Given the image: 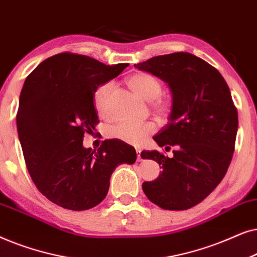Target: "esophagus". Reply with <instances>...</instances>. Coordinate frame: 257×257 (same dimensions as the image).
<instances>
[{
    "label": "esophagus",
    "instance_id": "34e87169",
    "mask_svg": "<svg viewBox=\"0 0 257 257\" xmlns=\"http://www.w3.org/2000/svg\"><path fill=\"white\" fill-rule=\"evenodd\" d=\"M136 153H138V160L142 161V155H141V149H136Z\"/></svg>",
    "mask_w": 257,
    "mask_h": 257
}]
</instances>
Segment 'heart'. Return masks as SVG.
<instances>
[{
    "instance_id": "b5f03b06",
    "label": "heart",
    "mask_w": 257,
    "mask_h": 257,
    "mask_svg": "<svg viewBox=\"0 0 257 257\" xmlns=\"http://www.w3.org/2000/svg\"><path fill=\"white\" fill-rule=\"evenodd\" d=\"M126 84L136 95L146 101H153V110L160 116L168 115L170 103L168 101L159 98L162 94V82L160 78L148 73H136L126 80ZM111 82L101 84L94 93V105L98 114H105V101L109 91L111 90ZM156 125L152 121L146 122H118L108 126L105 134L109 139L138 146L147 136L155 132Z\"/></svg>"
}]
</instances>
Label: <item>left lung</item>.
Wrapping results in <instances>:
<instances>
[{"label":"left lung","mask_w":257,"mask_h":257,"mask_svg":"<svg viewBox=\"0 0 257 257\" xmlns=\"http://www.w3.org/2000/svg\"><path fill=\"white\" fill-rule=\"evenodd\" d=\"M134 66L168 83L172 112L154 140L166 150L176 147L173 157L157 150L141 153L162 168L142 189L162 209H189L217 187L232 159L238 117L230 90L217 69L189 53L161 55Z\"/></svg>","instance_id":"8db88e82"}]
</instances>
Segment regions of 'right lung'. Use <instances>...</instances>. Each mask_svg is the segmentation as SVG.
<instances>
[{"label":"right lung","instance_id":"1","mask_svg":"<svg viewBox=\"0 0 257 257\" xmlns=\"http://www.w3.org/2000/svg\"><path fill=\"white\" fill-rule=\"evenodd\" d=\"M126 67L61 53L26 78L16 116L20 143L36 188L57 206L76 211L97 206L116 167L136 161L135 149L118 140H105L97 150L83 147L84 134L98 123L95 90Z\"/></svg>","mask_w":257,"mask_h":257}]
</instances>
